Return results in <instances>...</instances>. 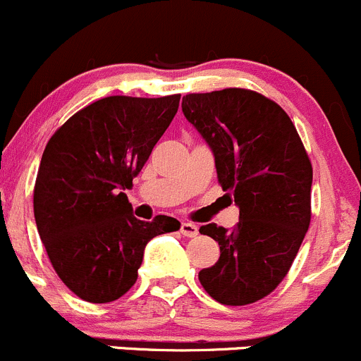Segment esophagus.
Returning a JSON list of instances; mask_svg holds the SVG:
<instances>
[{"label":"esophagus","mask_w":361,"mask_h":361,"mask_svg":"<svg viewBox=\"0 0 361 361\" xmlns=\"http://www.w3.org/2000/svg\"><path fill=\"white\" fill-rule=\"evenodd\" d=\"M180 231L185 235V237H188V238L197 237V235H199V228H197V225H193V223H188V221L181 223Z\"/></svg>","instance_id":"1"}]
</instances>
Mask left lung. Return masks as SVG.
I'll list each match as a JSON object with an SVG mask.
<instances>
[{
  "label": "left lung",
  "instance_id": "left-lung-1",
  "mask_svg": "<svg viewBox=\"0 0 361 361\" xmlns=\"http://www.w3.org/2000/svg\"><path fill=\"white\" fill-rule=\"evenodd\" d=\"M181 109L211 147L219 185L240 209L233 230L200 226L221 254L199 280L221 305H250L282 282L308 231L310 157L286 111L256 91L190 93Z\"/></svg>",
  "mask_w": 361,
  "mask_h": 361
}]
</instances>
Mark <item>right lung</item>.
<instances>
[{
    "instance_id": "add662e5",
    "label": "right lung",
    "mask_w": 361,
    "mask_h": 361,
    "mask_svg": "<svg viewBox=\"0 0 361 361\" xmlns=\"http://www.w3.org/2000/svg\"><path fill=\"white\" fill-rule=\"evenodd\" d=\"M181 94L107 97L55 131L34 185V218L53 270L94 305L126 294L138 279L150 238L180 221L133 216L126 188L178 112Z\"/></svg>"
}]
</instances>
